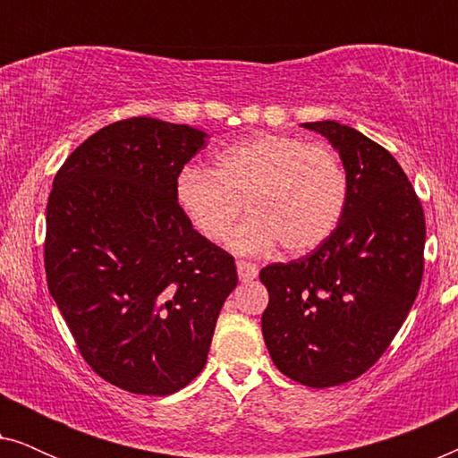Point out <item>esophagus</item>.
Here are the masks:
<instances>
[{"label": "esophagus", "instance_id": "1", "mask_svg": "<svg viewBox=\"0 0 458 458\" xmlns=\"http://www.w3.org/2000/svg\"><path fill=\"white\" fill-rule=\"evenodd\" d=\"M237 275H240L242 281H252L256 279V275H259V267H256L254 262L240 260L237 262Z\"/></svg>", "mask_w": 458, "mask_h": 458}]
</instances>
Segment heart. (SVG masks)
I'll use <instances>...</instances> for the list:
<instances>
[{"label": "heart", "mask_w": 458, "mask_h": 458, "mask_svg": "<svg viewBox=\"0 0 458 458\" xmlns=\"http://www.w3.org/2000/svg\"><path fill=\"white\" fill-rule=\"evenodd\" d=\"M348 198L340 156L327 143L262 133L221 149L212 171L187 166L174 181L181 212L204 240L221 242L242 215L250 216L231 235L240 254L281 246L300 256L334 233Z\"/></svg>", "instance_id": "1"}]
</instances>
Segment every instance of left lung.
I'll return each instance as SVG.
<instances>
[{
	"label": "left lung",
	"instance_id": "obj_1",
	"mask_svg": "<svg viewBox=\"0 0 458 458\" xmlns=\"http://www.w3.org/2000/svg\"><path fill=\"white\" fill-rule=\"evenodd\" d=\"M302 127L337 149L348 198L321 246L260 271L268 290L262 335L281 373L331 387L371 369L403 327L423 277L425 216L386 148L335 121Z\"/></svg>",
	"mask_w": 458,
	"mask_h": 458
}]
</instances>
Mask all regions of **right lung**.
Here are the masks:
<instances>
[{
	"label": "right lung",
	"mask_w": 458,
	"mask_h": 458,
	"mask_svg": "<svg viewBox=\"0 0 458 458\" xmlns=\"http://www.w3.org/2000/svg\"><path fill=\"white\" fill-rule=\"evenodd\" d=\"M206 137L149 116L112 123L68 156L49 193V293L87 365L131 394L166 396L202 371L237 285L233 256L174 199Z\"/></svg>",
	"instance_id": "1"
}]
</instances>
